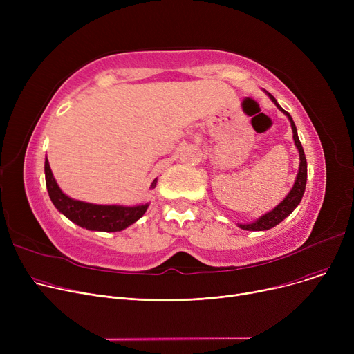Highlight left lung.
Instances as JSON below:
<instances>
[{
  "instance_id": "obj_1",
  "label": "left lung",
  "mask_w": 354,
  "mask_h": 354,
  "mask_svg": "<svg viewBox=\"0 0 354 354\" xmlns=\"http://www.w3.org/2000/svg\"><path fill=\"white\" fill-rule=\"evenodd\" d=\"M264 91L267 93V96L271 99V102L278 109H280L290 120V124H291V129H292L294 145H295L297 151H299V155H300V166H299V174H297V176H295V182L292 185L291 191L287 194V196L280 203H278V205L272 211L261 215L254 222H250V224H238V227L241 230H245V231H267V230H271L275 225L280 224L281 221H284L297 207H299V203L303 199V195H304V191H306V183H307V160H306L304 149L301 146L299 135H297V127L292 122V118L290 116L288 111H286L280 104H278V102L274 99L272 95H270L267 90H264Z\"/></svg>"
}]
</instances>
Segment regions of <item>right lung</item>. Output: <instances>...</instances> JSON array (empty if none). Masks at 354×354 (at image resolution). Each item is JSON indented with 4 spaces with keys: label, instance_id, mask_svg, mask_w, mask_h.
I'll return each instance as SVG.
<instances>
[{
    "label": "right lung",
    "instance_id": "add662e5",
    "mask_svg": "<svg viewBox=\"0 0 354 354\" xmlns=\"http://www.w3.org/2000/svg\"><path fill=\"white\" fill-rule=\"evenodd\" d=\"M46 185L53 205L57 208L66 218H68L74 224L88 231H102V232H116L130 227L138 219H140L149 203H140V205L124 207V205H97V203H88L83 201L73 199L67 196L55 182L53 172L50 169L48 159L44 162ZM158 179L151 185V189L156 187Z\"/></svg>",
    "mask_w": 354,
    "mask_h": 354
}]
</instances>
